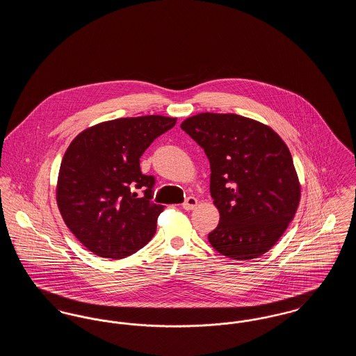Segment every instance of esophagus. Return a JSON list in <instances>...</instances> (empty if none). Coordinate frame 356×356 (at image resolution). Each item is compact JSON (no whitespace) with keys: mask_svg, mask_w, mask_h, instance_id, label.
<instances>
[{"mask_svg":"<svg viewBox=\"0 0 356 356\" xmlns=\"http://www.w3.org/2000/svg\"><path fill=\"white\" fill-rule=\"evenodd\" d=\"M196 205H197V199H196V197L189 196V197L186 199V202L183 203V208H184L186 211H191V209L196 208Z\"/></svg>","mask_w":356,"mask_h":356,"instance_id":"obj_1","label":"esophagus"}]
</instances>
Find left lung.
Returning <instances> with one entry per match:
<instances>
[{
    "mask_svg": "<svg viewBox=\"0 0 356 356\" xmlns=\"http://www.w3.org/2000/svg\"><path fill=\"white\" fill-rule=\"evenodd\" d=\"M211 164V196L220 221L208 240L234 260L256 259L286 232L300 183L286 143L272 128L234 113H199L181 122Z\"/></svg>",
    "mask_w": 356,
    "mask_h": 356,
    "instance_id": "left-lung-1",
    "label": "left lung"
}]
</instances>
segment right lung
<instances>
[{
	"label": "right lung",
	"mask_w": 356,
	"mask_h": 356,
	"mask_svg": "<svg viewBox=\"0 0 356 356\" xmlns=\"http://www.w3.org/2000/svg\"><path fill=\"white\" fill-rule=\"evenodd\" d=\"M175 124V118L159 115L111 120L70 143L56 200L70 232L90 252L122 259L152 238L164 205L151 202L154 177L141 173L140 157ZM135 187L145 189L143 198Z\"/></svg>",
	"instance_id": "1"
}]
</instances>
